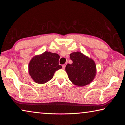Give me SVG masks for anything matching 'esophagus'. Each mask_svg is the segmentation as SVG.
<instances>
[{
    "label": "esophagus",
    "instance_id": "esophagus-1",
    "mask_svg": "<svg viewBox=\"0 0 125 125\" xmlns=\"http://www.w3.org/2000/svg\"><path fill=\"white\" fill-rule=\"evenodd\" d=\"M65 64H63L62 65V68L63 69H65Z\"/></svg>",
    "mask_w": 125,
    "mask_h": 125
}]
</instances>
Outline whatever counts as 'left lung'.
I'll return each instance as SVG.
<instances>
[{"label": "left lung", "instance_id": "1", "mask_svg": "<svg viewBox=\"0 0 125 125\" xmlns=\"http://www.w3.org/2000/svg\"><path fill=\"white\" fill-rule=\"evenodd\" d=\"M72 64H68L65 71L69 80L74 85L83 86L90 84L96 75V64L92 59L80 52L70 54Z\"/></svg>", "mask_w": 125, "mask_h": 125}]
</instances>
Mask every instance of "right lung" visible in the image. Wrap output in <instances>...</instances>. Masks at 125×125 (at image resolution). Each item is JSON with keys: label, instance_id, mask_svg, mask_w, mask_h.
Segmentation results:
<instances>
[{"label": "right lung", "instance_id": "1", "mask_svg": "<svg viewBox=\"0 0 125 125\" xmlns=\"http://www.w3.org/2000/svg\"><path fill=\"white\" fill-rule=\"evenodd\" d=\"M60 57L57 53L48 51L33 57L29 64L31 78L38 84H44L52 79L55 72L62 68L59 65Z\"/></svg>", "mask_w": 125, "mask_h": 125}]
</instances>
